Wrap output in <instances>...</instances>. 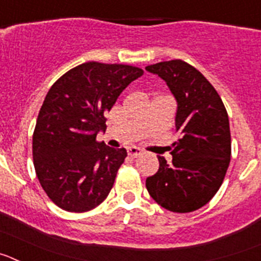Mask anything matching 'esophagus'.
Masks as SVG:
<instances>
[{"label": "esophagus", "instance_id": "esophagus-1", "mask_svg": "<svg viewBox=\"0 0 261 261\" xmlns=\"http://www.w3.org/2000/svg\"><path fill=\"white\" fill-rule=\"evenodd\" d=\"M128 155L129 156H132V158H137L138 155H141V153L142 151L140 150V149H138V147H135V146H132V147H128Z\"/></svg>", "mask_w": 261, "mask_h": 261}]
</instances>
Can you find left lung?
<instances>
[{"label": "left lung", "instance_id": "obj_1", "mask_svg": "<svg viewBox=\"0 0 261 261\" xmlns=\"http://www.w3.org/2000/svg\"><path fill=\"white\" fill-rule=\"evenodd\" d=\"M162 78L176 100L172 162L158 156V172L146 179L154 201L175 213L208 204L223 181L231 156L229 116L220 95L192 65L171 60L146 66Z\"/></svg>", "mask_w": 261, "mask_h": 261}]
</instances>
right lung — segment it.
<instances>
[{
	"label": "right lung",
	"mask_w": 261,
	"mask_h": 261,
	"mask_svg": "<svg viewBox=\"0 0 261 261\" xmlns=\"http://www.w3.org/2000/svg\"><path fill=\"white\" fill-rule=\"evenodd\" d=\"M142 74L136 66L85 62L48 91L32 136V156L43 190L64 211H91L110 193L126 150L95 138L107 128L106 111Z\"/></svg>",
	"instance_id": "right-lung-1"
}]
</instances>
